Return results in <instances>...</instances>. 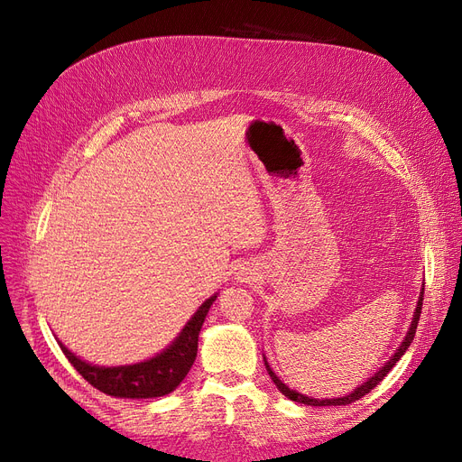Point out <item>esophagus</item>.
Masks as SVG:
<instances>
[{"instance_id":"34e87169","label":"esophagus","mask_w":462,"mask_h":462,"mask_svg":"<svg viewBox=\"0 0 462 462\" xmlns=\"http://www.w3.org/2000/svg\"><path fill=\"white\" fill-rule=\"evenodd\" d=\"M239 281H241V282H251V281H253V273H249V272H244V273L239 275Z\"/></svg>"}]
</instances>
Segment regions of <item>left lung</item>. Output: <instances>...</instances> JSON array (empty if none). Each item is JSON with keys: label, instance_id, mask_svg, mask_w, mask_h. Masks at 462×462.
Segmentation results:
<instances>
[{"label": "left lung", "instance_id": "8db88e82", "mask_svg": "<svg viewBox=\"0 0 462 462\" xmlns=\"http://www.w3.org/2000/svg\"><path fill=\"white\" fill-rule=\"evenodd\" d=\"M423 294H425V288H421V292H420V300H418V307H416V312H414V319H411V324H410V329H408V333H406V338L402 341V345L399 346V350L395 352V356L385 363V365L374 374V376H371L365 383H361L357 390H354L350 395H346V397H337V399H312V397H307V395H301V393H298V392H294V390H290L288 385H284L281 380H279V376L272 371V367L268 365V361H265V357H263V361H265V369H268V374L272 376V380H273V383L277 385V390L284 395V397H288L290 401H296V402H301V404H310V406H343V404H350V402H356V401H359L363 395H367L371 390H374V387L383 380V376L390 373L393 367H395V363L404 356V352L408 350V346H410V343L414 341V335H416V329H418V322H420V317H421V305H423Z\"/></svg>", "mask_w": 462, "mask_h": 462}]
</instances>
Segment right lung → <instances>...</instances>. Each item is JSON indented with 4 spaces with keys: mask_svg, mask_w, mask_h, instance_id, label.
<instances>
[{
    "mask_svg": "<svg viewBox=\"0 0 462 462\" xmlns=\"http://www.w3.org/2000/svg\"><path fill=\"white\" fill-rule=\"evenodd\" d=\"M215 300L217 294L200 305L183 331L176 337V341L164 352L148 361L134 363V365L97 367L69 352L61 343L60 346L70 365L82 374V378L106 395L121 399L162 397L176 390L190 371L194 359H197L199 335L206 320V314Z\"/></svg>",
    "mask_w": 462,
    "mask_h": 462,
    "instance_id": "add662e5",
    "label": "right lung"
}]
</instances>
